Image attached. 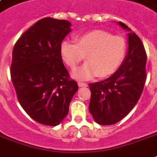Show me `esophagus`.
<instances>
[{
  "instance_id": "1",
  "label": "esophagus",
  "mask_w": 157,
  "mask_h": 157,
  "mask_svg": "<svg viewBox=\"0 0 157 157\" xmlns=\"http://www.w3.org/2000/svg\"><path fill=\"white\" fill-rule=\"evenodd\" d=\"M78 86H80V87H86V86H87L88 85H87V83H85V82H78Z\"/></svg>"
}]
</instances>
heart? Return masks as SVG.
I'll list each match as a JSON object with an SVG mask.
<instances>
[{"label":"heart","mask_w":157,"mask_h":157,"mask_svg":"<svg viewBox=\"0 0 157 157\" xmlns=\"http://www.w3.org/2000/svg\"><path fill=\"white\" fill-rule=\"evenodd\" d=\"M75 40L76 45L63 41L60 51L65 63L71 69L76 68L84 58L86 59V63L73 71L76 79L111 76L118 69L125 55L124 39L104 31H91L76 36Z\"/></svg>","instance_id":"b5f03b06"}]
</instances>
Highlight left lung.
Instances as JSON below:
<instances>
[{"mask_svg": "<svg viewBox=\"0 0 157 157\" xmlns=\"http://www.w3.org/2000/svg\"><path fill=\"white\" fill-rule=\"evenodd\" d=\"M119 24L131 31L124 23ZM128 54L119 69L104 81L90 83L89 110L98 124H116L129 114L140 98L146 82L147 54L141 39L128 34Z\"/></svg>", "mask_w": 157, "mask_h": 157, "instance_id": "8db88e82", "label": "left lung"}]
</instances>
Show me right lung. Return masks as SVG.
Wrapping results in <instances>:
<instances>
[{"label": "right lung", "instance_id": "1", "mask_svg": "<svg viewBox=\"0 0 157 157\" xmlns=\"http://www.w3.org/2000/svg\"><path fill=\"white\" fill-rule=\"evenodd\" d=\"M71 23L48 17L28 28L13 46L11 81L24 111L38 123L56 126L78 90L62 60L61 44Z\"/></svg>", "mask_w": 157, "mask_h": 157}]
</instances>
